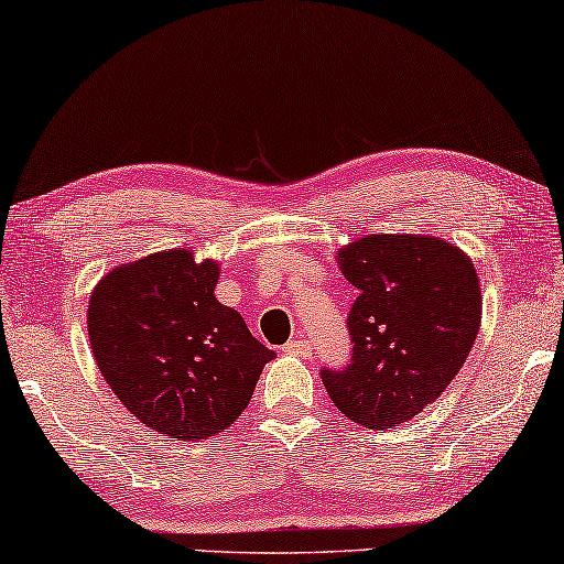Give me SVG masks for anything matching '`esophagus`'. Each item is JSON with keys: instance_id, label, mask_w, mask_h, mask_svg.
<instances>
[{"instance_id": "esophagus-1", "label": "esophagus", "mask_w": 564, "mask_h": 564, "mask_svg": "<svg viewBox=\"0 0 564 564\" xmlns=\"http://www.w3.org/2000/svg\"><path fill=\"white\" fill-rule=\"evenodd\" d=\"M282 352L307 359V357H312V345L307 343V339H290V343L282 347Z\"/></svg>"}]
</instances>
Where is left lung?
I'll list each match as a JSON object with an SVG mask.
<instances>
[{"label": "left lung", "mask_w": 564, "mask_h": 564, "mask_svg": "<svg viewBox=\"0 0 564 564\" xmlns=\"http://www.w3.org/2000/svg\"><path fill=\"white\" fill-rule=\"evenodd\" d=\"M357 290L352 357L322 367L335 408L365 427L412 420L447 390L473 349L482 297L473 262L437 237L367 235L339 252Z\"/></svg>", "instance_id": "8db88e82"}]
</instances>
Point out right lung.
Instances as JSON below:
<instances>
[{
  "label": "right lung",
  "mask_w": 564,
  "mask_h": 564,
  "mask_svg": "<svg viewBox=\"0 0 564 564\" xmlns=\"http://www.w3.org/2000/svg\"><path fill=\"white\" fill-rule=\"evenodd\" d=\"M219 267L189 249L156 252L101 280L89 300L97 367L124 408L172 440L232 424L274 357L215 297Z\"/></svg>",
  "instance_id": "right-lung-1"
}]
</instances>
